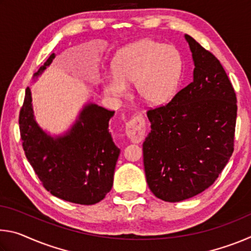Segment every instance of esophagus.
Instances as JSON below:
<instances>
[{
    "instance_id": "34e87169",
    "label": "esophagus",
    "mask_w": 251,
    "mask_h": 251,
    "mask_svg": "<svg viewBox=\"0 0 251 251\" xmlns=\"http://www.w3.org/2000/svg\"><path fill=\"white\" fill-rule=\"evenodd\" d=\"M146 131L145 118L142 115H136L126 123V135L133 143L143 141Z\"/></svg>"
}]
</instances>
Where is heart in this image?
I'll return each mask as SVG.
<instances>
[{
  "instance_id": "heart-1",
  "label": "heart",
  "mask_w": 251,
  "mask_h": 251,
  "mask_svg": "<svg viewBox=\"0 0 251 251\" xmlns=\"http://www.w3.org/2000/svg\"><path fill=\"white\" fill-rule=\"evenodd\" d=\"M180 54L171 45L151 40L136 42L123 49L113 62V74L103 77L104 90L116 97L128 95V84L135 85L139 99L159 105L171 99L180 79Z\"/></svg>"
}]
</instances>
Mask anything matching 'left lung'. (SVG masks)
<instances>
[{"label":"left lung","instance_id":"1","mask_svg":"<svg viewBox=\"0 0 251 251\" xmlns=\"http://www.w3.org/2000/svg\"><path fill=\"white\" fill-rule=\"evenodd\" d=\"M193 82L166 106L148 110L143 144L148 187L161 201L192 198L214 184L233 151L236 93L220 62L185 34Z\"/></svg>","mask_w":251,"mask_h":251}]
</instances>
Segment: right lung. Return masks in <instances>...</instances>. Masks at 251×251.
<instances>
[{
	"mask_svg": "<svg viewBox=\"0 0 251 251\" xmlns=\"http://www.w3.org/2000/svg\"><path fill=\"white\" fill-rule=\"evenodd\" d=\"M54 58L53 53L34 74V80ZM114 113L88 101L65 133L50 135L36 122L31 88H26L19 120L23 150L42 184L55 197L93 205L112 189L121 152L108 129Z\"/></svg>",
	"mask_w": 251,
	"mask_h": 251,
	"instance_id": "right-lung-1",
	"label": "right lung"
}]
</instances>
